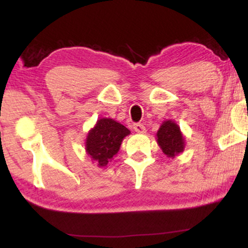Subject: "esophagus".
Returning <instances> with one entry per match:
<instances>
[{"label":"esophagus","instance_id":"1","mask_svg":"<svg viewBox=\"0 0 248 248\" xmlns=\"http://www.w3.org/2000/svg\"><path fill=\"white\" fill-rule=\"evenodd\" d=\"M133 129L135 130L136 133H140V134L146 133V127H144L142 124H134Z\"/></svg>","mask_w":248,"mask_h":248}]
</instances>
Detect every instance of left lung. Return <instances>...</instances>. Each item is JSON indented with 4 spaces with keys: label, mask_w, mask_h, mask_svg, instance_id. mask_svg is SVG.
Returning <instances> with one entry per match:
<instances>
[{
    "label": "left lung",
    "mask_w": 248,
    "mask_h": 248,
    "mask_svg": "<svg viewBox=\"0 0 248 248\" xmlns=\"http://www.w3.org/2000/svg\"><path fill=\"white\" fill-rule=\"evenodd\" d=\"M157 142L162 152L169 157H173L184 149V139L179 127L175 122L166 121L157 132Z\"/></svg>",
    "instance_id": "left-lung-1"
}]
</instances>
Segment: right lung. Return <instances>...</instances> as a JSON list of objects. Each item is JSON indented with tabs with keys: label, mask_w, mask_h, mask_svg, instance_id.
<instances>
[{
	"label": "right lung",
	"mask_w": 248,
	"mask_h": 248,
	"mask_svg": "<svg viewBox=\"0 0 248 248\" xmlns=\"http://www.w3.org/2000/svg\"><path fill=\"white\" fill-rule=\"evenodd\" d=\"M129 129L112 119H100L88 133L86 140L87 154L98 166L105 167L119 152L124 136Z\"/></svg>",
	"instance_id": "add662e5"
}]
</instances>
